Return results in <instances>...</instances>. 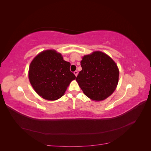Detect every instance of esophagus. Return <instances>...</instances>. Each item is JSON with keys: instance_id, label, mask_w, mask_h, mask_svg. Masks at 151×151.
<instances>
[{"instance_id": "obj_1", "label": "esophagus", "mask_w": 151, "mask_h": 151, "mask_svg": "<svg viewBox=\"0 0 151 151\" xmlns=\"http://www.w3.org/2000/svg\"><path fill=\"white\" fill-rule=\"evenodd\" d=\"M74 74H75V76H76V77H77V74H78V72H77V70H76L74 72Z\"/></svg>"}]
</instances>
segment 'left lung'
Masks as SVG:
<instances>
[{
    "mask_svg": "<svg viewBox=\"0 0 151 151\" xmlns=\"http://www.w3.org/2000/svg\"><path fill=\"white\" fill-rule=\"evenodd\" d=\"M82 70L76 81L84 94L94 101H102L115 91L119 70L113 59L102 52L84 55L81 61Z\"/></svg>",
    "mask_w": 151,
    "mask_h": 151,
    "instance_id": "8db88e82",
    "label": "left lung"
}]
</instances>
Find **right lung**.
Instances as JSON below:
<instances>
[{
  "label": "right lung",
  "mask_w": 151,
  "mask_h": 151,
  "mask_svg": "<svg viewBox=\"0 0 151 151\" xmlns=\"http://www.w3.org/2000/svg\"><path fill=\"white\" fill-rule=\"evenodd\" d=\"M70 63L54 50H45L30 63L29 80L36 93L45 99L54 101L64 94L76 76L70 70Z\"/></svg>",
  "instance_id": "1"
}]
</instances>
